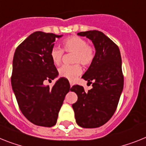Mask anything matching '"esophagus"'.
I'll return each mask as SVG.
<instances>
[{
	"label": "esophagus",
	"mask_w": 146,
	"mask_h": 146,
	"mask_svg": "<svg viewBox=\"0 0 146 146\" xmlns=\"http://www.w3.org/2000/svg\"><path fill=\"white\" fill-rule=\"evenodd\" d=\"M70 88H71V87L73 86V83H72V82H70Z\"/></svg>",
	"instance_id": "1"
}]
</instances>
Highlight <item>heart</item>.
<instances>
[{
	"label": "heart",
	"mask_w": 146,
	"mask_h": 146,
	"mask_svg": "<svg viewBox=\"0 0 146 146\" xmlns=\"http://www.w3.org/2000/svg\"><path fill=\"white\" fill-rule=\"evenodd\" d=\"M63 50L67 52H73V63H81L84 66L90 65L95 57L94 49L87 44V41L79 36H70L62 41ZM63 50L57 46L52 47L50 51V58L55 65L58 66L62 63ZM80 64L64 65L59 68L58 73L62 78L69 81H74L82 73Z\"/></svg>",
	"instance_id": "heart-1"
}]
</instances>
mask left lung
Masks as SVG:
<instances>
[{"label":"left lung","mask_w":146,"mask_h":146,"mask_svg":"<svg viewBox=\"0 0 146 146\" xmlns=\"http://www.w3.org/2000/svg\"><path fill=\"white\" fill-rule=\"evenodd\" d=\"M78 35L89 38L95 47V57L82 76L92 89L84 91L82 86L74 85L78 100L72 107L76 123L82 128H98L105 124L114 113L124 84L120 51L117 44L98 30L81 32Z\"/></svg>","instance_id":"left-lung-1"}]
</instances>
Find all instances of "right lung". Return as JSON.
<instances>
[{"label": "right lung", "mask_w": 146, "mask_h": 146, "mask_svg": "<svg viewBox=\"0 0 146 146\" xmlns=\"http://www.w3.org/2000/svg\"><path fill=\"white\" fill-rule=\"evenodd\" d=\"M62 36L35 32L15 52L11 78L13 93L22 113L36 125L52 127L56 124L64 97L70 90L64 78H59L52 88L44 84L45 80L58 76L50 51L56 39Z\"/></svg>", "instance_id": "obj_1"}]
</instances>
